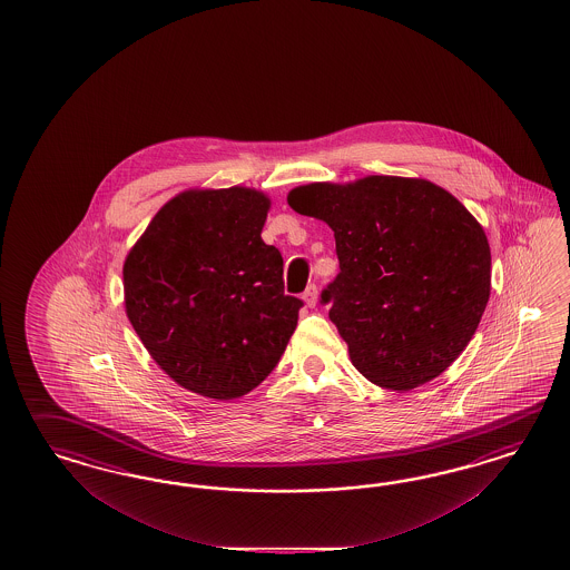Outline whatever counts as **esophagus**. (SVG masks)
<instances>
[{
  "instance_id": "1",
  "label": "esophagus",
  "mask_w": 570,
  "mask_h": 570,
  "mask_svg": "<svg viewBox=\"0 0 570 570\" xmlns=\"http://www.w3.org/2000/svg\"><path fill=\"white\" fill-rule=\"evenodd\" d=\"M303 301L307 307H315V303H317V286L315 284L307 286V291L303 293Z\"/></svg>"
}]
</instances>
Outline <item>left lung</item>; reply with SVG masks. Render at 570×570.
<instances>
[{
  "label": "left lung",
  "instance_id": "obj_1",
  "mask_svg": "<svg viewBox=\"0 0 570 570\" xmlns=\"http://www.w3.org/2000/svg\"><path fill=\"white\" fill-rule=\"evenodd\" d=\"M334 232L341 274L322 293L365 379L412 391L466 348L491 293V250L455 196L420 177L367 175L288 191Z\"/></svg>",
  "mask_w": 570,
  "mask_h": 570
}]
</instances>
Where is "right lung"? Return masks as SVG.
Wrapping results in <instances>:
<instances>
[{"mask_svg":"<svg viewBox=\"0 0 570 570\" xmlns=\"http://www.w3.org/2000/svg\"><path fill=\"white\" fill-rule=\"evenodd\" d=\"M272 200L253 188L173 196L122 265L125 311L160 370L203 397L238 399L272 374L303 301L261 238Z\"/></svg>","mask_w":570,"mask_h":570,"instance_id":"right-lung-1","label":"right lung"}]
</instances>
